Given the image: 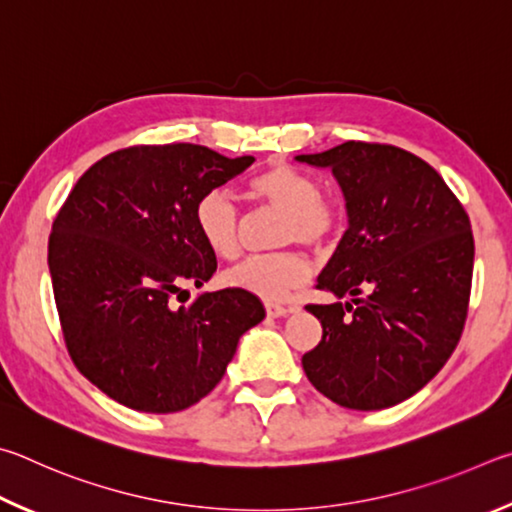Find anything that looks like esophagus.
Wrapping results in <instances>:
<instances>
[{
    "mask_svg": "<svg viewBox=\"0 0 512 512\" xmlns=\"http://www.w3.org/2000/svg\"><path fill=\"white\" fill-rule=\"evenodd\" d=\"M265 310H267V317H285L288 312H292V308H285V306H276V303H265Z\"/></svg>",
    "mask_w": 512,
    "mask_h": 512,
    "instance_id": "esophagus-1",
    "label": "esophagus"
}]
</instances>
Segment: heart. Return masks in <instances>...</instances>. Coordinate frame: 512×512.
I'll return each mask as SVG.
<instances>
[{
	"instance_id": "b5f03b06",
	"label": "heart",
	"mask_w": 512,
	"mask_h": 512,
	"mask_svg": "<svg viewBox=\"0 0 512 512\" xmlns=\"http://www.w3.org/2000/svg\"><path fill=\"white\" fill-rule=\"evenodd\" d=\"M254 193L272 209L285 213L281 224V245L321 249L335 238L339 213L321 197L319 184L308 173L290 164H274L251 182ZM195 229L213 254L233 258L240 249V211L222 188L206 191L195 204ZM308 261L299 251H281L272 256H251L224 274L229 288L242 290L263 301H281L288 292L308 279Z\"/></svg>"
}]
</instances>
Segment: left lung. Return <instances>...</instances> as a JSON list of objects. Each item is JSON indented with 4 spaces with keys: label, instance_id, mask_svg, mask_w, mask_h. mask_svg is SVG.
Returning <instances> with one entry per match:
<instances>
[{
    "label": "left lung",
    "instance_id": "obj_1",
    "mask_svg": "<svg viewBox=\"0 0 512 512\" xmlns=\"http://www.w3.org/2000/svg\"><path fill=\"white\" fill-rule=\"evenodd\" d=\"M294 159L333 173L348 215L317 279L337 301L306 308L324 337L303 355V371L342 407L398 405L461 339L474 265L468 213L427 161L396 146L346 141Z\"/></svg>",
    "mask_w": 512,
    "mask_h": 512
}]
</instances>
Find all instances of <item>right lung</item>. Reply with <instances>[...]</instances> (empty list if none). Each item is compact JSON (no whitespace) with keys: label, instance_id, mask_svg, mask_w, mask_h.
<instances>
[{"label":"right lung","instance_id":"1","mask_svg":"<svg viewBox=\"0 0 512 512\" xmlns=\"http://www.w3.org/2000/svg\"><path fill=\"white\" fill-rule=\"evenodd\" d=\"M251 164L195 143L134 146L71 188L49 236L53 297L71 360L105 396L146 414L191 407L265 319L261 299L236 288L168 303L218 267L195 229L197 200Z\"/></svg>","mask_w":512,"mask_h":512}]
</instances>
